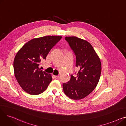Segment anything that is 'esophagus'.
<instances>
[{"mask_svg": "<svg viewBox=\"0 0 126 126\" xmlns=\"http://www.w3.org/2000/svg\"><path fill=\"white\" fill-rule=\"evenodd\" d=\"M54 77H55V78L56 79H58L59 78V76H54Z\"/></svg>", "mask_w": 126, "mask_h": 126, "instance_id": "34e87169", "label": "esophagus"}]
</instances>
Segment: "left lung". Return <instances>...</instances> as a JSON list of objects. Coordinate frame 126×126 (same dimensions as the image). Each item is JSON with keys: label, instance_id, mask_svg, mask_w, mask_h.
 <instances>
[{"label": "left lung", "instance_id": "8db88e82", "mask_svg": "<svg viewBox=\"0 0 126 126\" xmlns=\"http://www.w3.org/2000/svg\"><path fill=\"white\" fill-rule=\"evenodd\" d=\"M65 40L74 52L76 66L79 70L77 76L71 75L70 80L63 83V91L68 97L80 100L89 94L97 86L101 74V61L88 42L74 36L66 37Z\"/></svg>", "mask_w": 126, "mask_h": 126}]
</instances>
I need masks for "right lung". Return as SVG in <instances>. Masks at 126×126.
Here are the masks:
<instances>
[{
  "label": "right lung",
  "instance_id": "right-lung-1",
  "mask_svg": "<svg viewBox=\"0 0 126 126\" xmlns=\"http://www.w3.org/2000/svg\"><path fill=\"white\" fill-rule=\"evenodd\" d=\"M62 37L47 36L33 39L17 53L13 63L15 76L21 87L30 94L42 93L51 81V75L42 71L39 66Z\"/></svg>",
  "mask_w": 126,
  "mask_h": 126
}]
</instances>
